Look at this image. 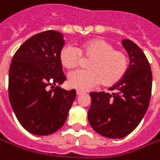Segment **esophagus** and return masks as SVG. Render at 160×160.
Returning <instances> with one entry per match:
<instances>
[{
    "instance_id": "1",
    "label": "esophagus",
    "mask_w": 160,
    "mask_h": 160,
    "mask_svg": "<svg viewBox=\"0 0 160 160\" xmlns=\"http://www.w3.org/2000/svg\"><path fill=\"white\" fill-rule=\"evenodd\" d=\"M82 93H83V92H82L81 90H80V89H77V90H76V94H77V96H80V95H81Z\"/></svg>"
}]
</instances>
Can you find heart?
<instances>
[{"label": "heart", "instance_id": "b5f03b06", "mask_svg": "<svg viewBox=\"0 0 160 160\" xmlns=\"http://www.w3.org/2000/svg\"><path fill=\"white\" fill-rule=\"evenodd\" d=\"M81 58L89 60L87 71H76L68 75V84L80 90H89L100 82L112 87L123 79L128 69V58L121 50L115 49L111 42L103 39H94L78 48L64 45L59 53L63 68L72 70L81 63Z\"/></svg>", "mask_w": 160, "mask_h": 160}]
</instances>
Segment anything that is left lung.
<instances>
[{
    "mask_svg": "<svg viewBox=\"0 0 160 160\" xmlns=\"http://www.w3.org/2000/svg\"><path fill=\"white\" fill-rule=\"evenodd\" d=\"M122 45L130 59L123 79L108 93H90L89 124L108 138H122L134 131L145 115L152 95V69L144 53L130 40H123Z\"/></svg>",
    "mask_w": 160,
    "mask_h": 160,
    "instance_id": "8db88e82",
    "label": "left lung"
}]
</instances>
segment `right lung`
<instances>
[{"instance_id":"right-lung-1","label":"right lung","mask_w":160,"mask_h":160,"mask_svg":"<svg viewBox=\"0 0 160 160\" xmlns=\"http://www.w3.org/2000/svg\"><path fill=\"white\" fill-rule=\"evenodd\" d=\"M63 46L62 33L45 31L25 41L11 60L9 102L20 124L33 135L60 129L76 97L75 89L58 87L66 80L59 60Z\"/></svg>"}]
</instances>
